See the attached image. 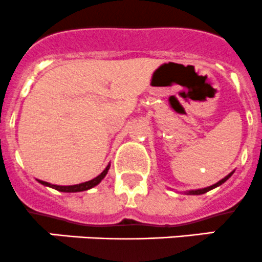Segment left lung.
<instances>
[{
  "mask_svg": "<svg viewBox=\"0 0 262 262\" xmlns=\"http://www.w3.org/2000/svg\"><path fill=\"white\" fill-rule=\"evenodd\" d=\"M232 174H233V172H232V173H229V174H228L227 177H224V178H223V180H220L219 182H216L215 185H213V186H209V187H206V188H200V190H192V191H188V192H187V195H203V193L208 192V191L213 190V188L218 187V186L222 185V183H224L225 181H227L228 178H229L230 176H232Z\"/></svg>",
  "mask_w": 262,
  "mask_h": 262,
  "instance_id": "obj_1",
  "label": "left lung"
}]
</instances>
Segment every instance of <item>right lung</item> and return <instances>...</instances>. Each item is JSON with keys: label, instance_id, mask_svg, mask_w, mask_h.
<instances>
[{"label": "right lung", "instance_id": "obj_1", "mask_svg": "<svg viewBox=\"0 0 262 262\" xmlns=\"http://www.w3.org/2000/svg\"><path fill=\"white\" fill-rule=\"evenodd\" d=\"M108 169H110V164H108L107 168H105V169L103 170V172L100 173V174L98 176V177H95L94 180L88 181V182H84V183H79V185H74V186L51 185V183L44 182V181H39V180H38V182L42 183V185H44V186H48V187L54 188V190H57V191H61V192H81V191L90 190V188H93V187H94V186H97L98 183H99L100 181H102L103 178L105 177V174H107V173H108Z\"/></svg>", "mask_w": 262, "mask_h": 262}]
</instances>
